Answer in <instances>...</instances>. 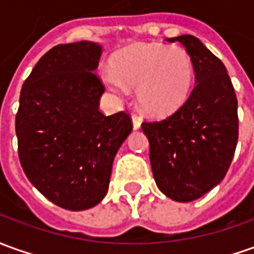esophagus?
I'll return each mask as SVG.
<instances>
[{"label":"esophagus","instance_id":"obj_1","mask_svg":"<svg viewBox=\"0 0 254 254\" xmlns=\"http://www.w3.org/2000/svg\"><path fill=\"white\" fill-rule=\"evenodd\" d=\"M132 127H134V130H138L141 127V119L137 115H132Z\"/></svg>","mask_w":254,"mask_h":254}]
</instances>
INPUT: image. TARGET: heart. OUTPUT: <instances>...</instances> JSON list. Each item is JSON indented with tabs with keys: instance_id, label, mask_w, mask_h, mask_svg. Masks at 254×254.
<instances>
[{
	"instance_id": "obj_1",
	"label": "heart",
	"mask_w": 254,
	"mask_h": 254,
	"mask_svg": "<svg viewBox=\"0 0 254 254\" xmlns=\"http://www.w3.org/2000/svg\"><path fill=\"white\" fill-rule=\"evenodd\" d=\"M193 77V61L185 48L141 44L119 54L113 70L102 73V81L119 97L137 87V101L145 112L167 116L187 101Z\"/></svg>"
}]
</instances>
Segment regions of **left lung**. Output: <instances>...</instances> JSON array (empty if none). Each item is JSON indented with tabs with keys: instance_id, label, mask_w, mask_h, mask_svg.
Segmentation results:
<instances>
[{
	"instance_id": "8db88e82",
	"label": "left lung",
	"mask_w": 254,
	"mask_h": 254,
	"mask_svg": "<svg viewBox=\"0 0 254 254\" xmlns=\"http://www.w3.org/2000/svg\"><path fill=\"white\" fill-rule=\"evenodd\" d=\"M180 43L193 61L195 87L173 115L144 122L152 173L159 190L177 202H192L223 181L238 142V99L224 64L196 37Z\"/></svg>"
}]
</instances>
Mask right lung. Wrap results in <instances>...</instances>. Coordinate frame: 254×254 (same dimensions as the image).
Returning <instances> with one entry per match:
<instances>
[{
  "label": "right lung",
  "mask_w": 254,
  "mask_h": 254,
  "mask_svg": "<svg viewBox=\"0 0 254 254\" xmlns=\"http://www.w3.org/2000/svg\"><path fill=\"white\" fill-rule=\"evenodd\" d=\"M101 54L91 41L57 45L20 91L15 120L20 164L44 196L67 210H85L104 199L113 159L132 130L128 113L105 116L99 110Z\"/></svg>",
  "instance_id": "1"
}]
</instances>
